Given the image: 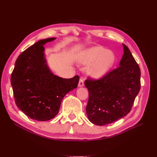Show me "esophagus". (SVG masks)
<instances>
[{
    "instance_id": "34e87169",
    "label": "esophagus",
    "mask_w": 157,
    "mask_h": 157,
    "mask_svg": "<svg viewBox=\"0 0 157 157\" xmlns=\"http://www.w3.org/2000/svg\"><path fill=\"white\" fill-rule=\"evenodd\" d=\"M84 79L82 77H80L79 80V82H78V86L82 87L84 86Z\"/></svg>"
}]
</instances>
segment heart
<instances>
[{"label":"heart","mask_w":157,"mask_h":157,"mask_svg":"<svg viewBox=\"0 0 157 157\" xmlns=\"http://www.w3.org/2000/svg\"><path fill=\"white\" fill-rule=\"evenodd\" d=\"M78 61L82 64H90L88 73L94 78H101L111 68L115 60L113 52L101 46H95L80 52Z\"/></svg>","instance_id":"heart-1"}]
</instances>
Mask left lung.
I'll return each mask as SVG.
<instances>
[{
    "mask_svg": "<svg viewBox=\"0 0 157 157\" xmlns=\"http://www.w3.org/2000/svg\"><path fill=\"white\" fill-rule=\"evenodd\" d=\"M122 45L124 54L119 67L99 79L88 77L85 80L89 93L88 118L98 126L111 124L126 116L140 92V67L128 47Z\"/></svg>",
    "mask_w": 157,
    "mask_h": 157,
    "instance_id": "obj_1",
    "label": "left lung"
}]
</instances>
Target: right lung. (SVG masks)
Segmentation results:
<instances>
[{
    "instance_id": "add662e5",
    "label": "right lung",
    "mask_w": 157,
    "mask_h": 157,
    "mask_svg": "<svg viewBox=\"0 0 157 157\" xmlns=\"http://www.w3.org/2000/svg\"><path fill=\"white\" fill-rule=\"evenodd\" d=\"M56 38L40 40L18 56L11 75V84L17 107L37 121H49L58 113L61 101L77 88L78 75L63 78L50 71L43 45Z\"/></svg>"
}]
</instances>
